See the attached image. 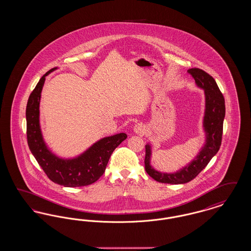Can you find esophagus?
Listing matches in <instances>:
<instances>
[{
  "mask_svg": "<svg viewBox=\"0 0 251 251\" xmlns=\"http://www.w3.org/2000/svg\"><path fill=\"white\" fill-rule=\"evenodd\" d=\"M133 130H134V132H136L138 134H144L146 132V128H145V126H143L142 124H136L134 126Z\"/></svg>",
  "mask_w": 251,
  "mask_h": 251,
  "instance_id": "esophagus-1",
  "label": "esophagus"
}]
</instances>
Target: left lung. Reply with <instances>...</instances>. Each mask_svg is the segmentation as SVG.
Returning <instances> with one entry per match:
<instances>
[{"mask_svg": "<svg viewBox=\"0 0 251 251\" xmlns=\"http://www.w3.org/2000/svg\"><path fill=\"white\" fill-rule=\"evenodd\" d=\"M187 72L194 78L197 86L204 90L205 110L202 127L205 133V142L199 153L189 164L173 173L158 171L151 166L152 148L151 144H147L145 169L152 179L163 183L181 184L196 178L217 153L221 146L223 121L225 118L224 97L220 92L215 79L207 72L197 68L190 69Z\"/></svg>", "mask_w": 251, "mask_h": 251, "instance_id": "8db88e82", "label": "left lung"}]
</instances>
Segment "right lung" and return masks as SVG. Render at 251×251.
Masks as SVG:
<instances>
[{
  "label": "right lung",
  "mask_w": 251,
  "mask_h": 251,
  "mask_svg": "<svg viewBox=\"0 0 251 251\" xmlns=\"http://www.w3.org/2000/svg\"><path fill=\"white\" fill-rule=\"evenodd\" d=\"M51 69L44 74L29 97L26 106L27 141L32 154L42 167L49 179L65 187L89 185L104 173L110 156L115 149L127 138L124 132L103 137L91 145L80 155L62 158L54 154L45 142L39 122L40 98L45 78Z\"/></svg>",
  "instance_id": "right-lung-1"
}]
</instances>
